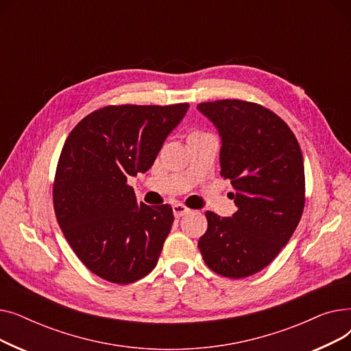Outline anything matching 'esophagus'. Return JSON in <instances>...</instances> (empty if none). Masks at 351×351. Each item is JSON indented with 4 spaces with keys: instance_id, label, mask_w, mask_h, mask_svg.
<instances>
[{
    "instance_id": "1",
    "label": "esophagus",
    "mask_w": 351,
    "mask_h": 351,
    "mask_svg": "<svg viewBox=\"0 0 351 351\" xmlns=\"http://www.w3.org/2000/svg\"><path fill=\"white\" fill-rule=\"evenodd\" d=\"M172 210H173L175 217H182V216H185L191 212V209H188L185 205H182V204H175L172 206Z\"/></svg>"
}]
</instances>
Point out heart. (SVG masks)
<instances>
[{
  "label": "heart",
  "instance_id": "b5f03b06",
  "mask_svg": "<svg viewBox=\"0 0 351 351\" xmlns=\"http://www.w3.org/2000/svg\"><path fill=\"white\" fill-rule=\"evenodd\" d=\"M192 135H200V134H199V132H193ZM192 135H191V136H192Z\"/></svg>",
  "mask_w": 351,
  "mask_h": 351
}]
</instances>
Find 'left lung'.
Segmentation results:
<instances>
[{
  "mask_svg": "<svg viewBox=\"0 0 351 351\" xmlns=\"http://www.w3.org/2000/svg\"><path fill=\"white\" fill-rule=\"evenodd\" d=\"M220 136V175L230 179V217L206 212L197 247L209 269L242 279L265 269L296 230L304 208V165L298 139L271 110L223 99L197 105Z\"/></svg>",
  "mask_w": 351,
  "mask_h": 351,
  "instance_id": "obj_1",
  "label": "left lung"
}]
</instances>
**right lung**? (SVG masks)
I'll use <instances>...</instances> for the list:
<instances>
[{
    "mask_svg": "<svg viewBox=\"0 0 351 351\" xmlns=\"http://www.w3.org/2000/svg\"><path fill=\"white\" fill-rule=\"evenodd\" d=\"M188 104L105 106L66 138L53 183V208L80 261L117 285L151 273L168 237L171 205L138 204L126 180L151 169Z\"/></svg>",
    "mask_w": 351,
    "mask_h": 351,
    "instance_id": "add662e5",
    "label": "right lung"
}]
</instances>
